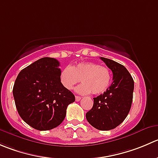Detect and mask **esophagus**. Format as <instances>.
Instances as JSON below:
<instances>
[{"instance_id": "1", "label": "esophagus", "mask_w": 158, "mask_h": 158, "mask_svg": "<svg viewBox=\"0 0 158 158\" xmlns=\"http://www.w3.org/2000/svg\"><path fill=\"white\" fill-rule=\"evenodd\" d=\"M81 99V96H76V101H79Z\"/></svg>"}]
</instances>
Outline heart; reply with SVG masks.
<instances>
[{
  "label": "heart",
  "instance_id": "1",
  "mask_svg": "<svg viewBox=\"0 0 158 158\" xmlns=\"http://www.w3.org/2000/svg\"><path fill=\"white\" fill-rule=\"evenodd\" d=\"M111 79V72L108 68L93 62H82L65 67L59 75L60 83L68 90L73 89L74 85L81 81L82 84L76 89L80 94H101L107 89Z\"/></svg>",
  "mask_w": 158,
  "mask_h": 158
}]
</instances>
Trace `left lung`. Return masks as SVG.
Instances as JSON below:
<instances>
[{
  "mask_svg": "<svg viewBox=\"0 0 158 158\" xmlns=\"http://www.w3.org/2000/svg\"><path fill=\"white\" fill-rule=\"evenodd\" d=\"M113 72V82L102 94L93 98V108L85 114L86 120L99 131H110L119 126L127 116L133 101L134 82L121 64L101 57Z\"/></svg>",
  "mask_w": 158,
  "mask_h": 158,
  "instance_id": "8db88e82",
  "label": "left lung"
}]
</instances>
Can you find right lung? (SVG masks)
I'll return each instance as SVG.
<instances>
[{
    "instance_id": "right-lung-1",
    "label": "right lung",
    "mask_w": 158,
    "mask_h": 158,
    "mask_svg": "<svg viewBox=\"0 0 158 158\" xmlns=\"http://www.w3.org/2000/svg\"><path fill=\"white\" fill-rule=\"evenodd\" d=\"M59 61L42 58L21 70L13 87L15 106L26 123L38 131H48L62 123L75 96L59 81Z\"/></svg>"
}]
</instances>
